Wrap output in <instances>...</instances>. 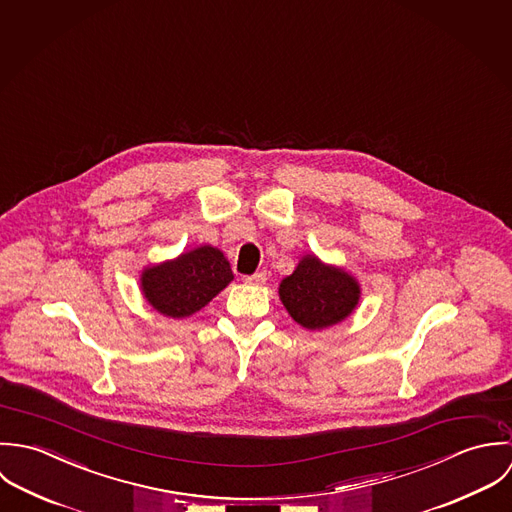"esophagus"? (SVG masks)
Instances as JSON below:
<instances>
[{
	"label": "esophagus",
	"instance_id": "34e87169",
	"mask_svg": "<svg viewBox=\"0 0 512 512\" xmlns=\"http://www.w3.org/2000/svg\"><path fill=\"white\" fill-rule=\"evenodd\" d=\"M245 283H249V285H265L267 283V273L265 271H257L255 275L245 277Z\"/></svg>",
	"mask_w": 512,
	"mask_h": 512
}]
</instances>
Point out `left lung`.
I'll list each match as a JSON object with an SVG mask.
<instances>
[{
	"label": "left lung",
	"instance_id": "1",
	"mask_svg": "<svg viewBox=\"0 0 512 512\" xmlns=\"http://www.w3.org/2000/svg\"><path fill=\"white\" fill-rule=\"evenodd\" d=\"M279 297L295 322L308 330L342 322L360 301V285L344 269L305 255L279 285Z\"/></svg>",
	"mask_w": 512,
	"mask_h": 512
}]
</instances>
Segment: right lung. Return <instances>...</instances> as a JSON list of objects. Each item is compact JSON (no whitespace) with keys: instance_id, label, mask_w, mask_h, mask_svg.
Listing matches in <instances>:
<instances>
[{"instance_id":"1","label":"right lung","mask_w":512,"mask_h":512,"mask_svg":"<svg viewBox=\"0 0 512 512\" xmlns=\"http://www.w3.org/2000/svg\"><path fill=\"white\" fill-rule=\"evenodd\" d=\"M231 281L233 273L223 253L202 245L174 261L146 267L140 287L148 305L160 314L184 318L204 308Z\"/></svg>"}]
</instances>
